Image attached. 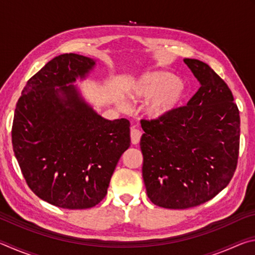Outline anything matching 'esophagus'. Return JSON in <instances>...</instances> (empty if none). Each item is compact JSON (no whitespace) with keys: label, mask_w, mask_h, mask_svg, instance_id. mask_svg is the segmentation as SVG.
<instances>
[{"label":"esophagus","mask_w":255,"mask_h":255,"mask_svg":"<svg viewBox=\"0 0 255 255\" xmlns=\"http://www.w3.org/2000/svg\"><path fill=\"white\" fill-rule=\"evenodd\" d=\"M140 137H141V131L139 129L136 128L135 126L130 128V139H131V143L133 145H137L139 143L140 140Z\"/></svg>","instance_id":"1"}]
</instances>
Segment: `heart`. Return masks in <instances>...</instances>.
I'll use <instances>...</instances> for the list:
<instances>
[{
	"instance_id": "obj_1",
	"label": "heart",
	"mask_w": 255,
	"mask_h": 255,
	"mask_svg": "<svg viewBox=\"0 0 255 255\" xmlns=\"http://www.w3.org/2000/svg\"><path fill=\"white\" fill-rule=\"evenodd\" d=\"M128 97L133 101L153 99L146 108L148 117L161 119L175 109L182 98V86L175 75L166 72L146 73L128 86ZM122 106H126L122 102Z\"/></svg>"
}]
</instances>
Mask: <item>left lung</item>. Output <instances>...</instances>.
<instances>
[{
  "mask_svg": "<svg viewBox=\"0 0 255 255\" xmlns=\"http://www.w3.org/2000/svg\"><path fill=\"white\" fill-rule=\"evenodd\" d=\"M184 63L200 83L195 96L165 117L140 122L146 191L169 209L218 195L234 175L240 149V111L230 88L206 63Z\"/></svg>",
  "mask_w": 255,
  "mask_h": 255,
  "instance_id": "left-lung-1",
  "label": "left lung"
}]
</instances>
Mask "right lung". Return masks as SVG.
I'll return each mask as SVG.
<instances>
[{"label":"right lung","instance_id":"1","mask_svg":"<svg viewBox=\"0 0 255 255\" xmlns=\"http://www.w3.org/2000/svg\"><path fill=\"white\" fill-rule=\"evenodd\" d=\"M94 65L85 56L59 55L29 79L16 102L12 125L16 161L34 195L59 208L98 205L130 146L128 120L102 118L72 84Z\"/></svg>","mask_w":255,"mask_h":255}]
</instances>
